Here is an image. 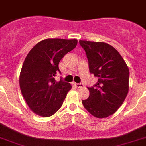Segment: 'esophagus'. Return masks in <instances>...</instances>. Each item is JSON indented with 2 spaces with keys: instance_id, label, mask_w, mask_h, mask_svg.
<instances>
[{
  "instance_id": "obj_1",
  "label": "esophagus",
  "mask_w": 146,
  "mask_h": 146,
  "mask_svg": "<svg viewBox=\"0 0 146 146\" xmlns=\"http://www.w3.org/2000/svg\"><path fill=\"white\" fill-rule=\"evenodd\" d=\"M74 84V86H75L77 88L84 87V84H76V83H74V84Z\"/></svg>"
}]
</instances>
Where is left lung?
Here are the masks:
<instances>
[{"label":"left lung","mask_w":146,"mask_h":146,"mask_svg":"<svg viewBox=\"0 0 146 146\" xmlns=\"http://www.w3.org/2000/svg\"><path fill=\"white\" fill-rule=\"evenodd\" d=\"M89 61L90 73L97 77L90 96L83 100L85 109L96 118L115 113L125 101L129 90V69L116 49L105 42L79 41Z\"/></svg>","instance_id":"obj_1"}]
</instances>
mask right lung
Listing matches in <instances>:
<instances>
[{"instance_id": "1", "label": "right lung", "mask_w": 146, "mask_h": 146, "mask_svg": "<svg viewBox=\"0 0 146 146\" xmlns=\"http://www.w3.org/2000/svg\"><path fill=\"white\" fill-rule=\"evenodd\" d=\"M78 44L77 39L47 38L37 43L28 53L22 65L19 85L24 99L34 113L49 117L62 106L69 83L56 82L59 62Z\"/></svg>"}]
</instances>
